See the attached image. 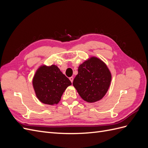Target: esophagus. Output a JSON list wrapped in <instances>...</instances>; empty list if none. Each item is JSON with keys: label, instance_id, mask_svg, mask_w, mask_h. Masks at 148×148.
<instances>
[{"label": "esophagus", "instance_id": "1", "mask_svg": "<svg viewBox=\"0 0 148 148\" xmlns=\"http://www.w3.org/2000/svg\"><path fill=\"white\" fill-rule=\"evenodd\" d=\"M69 79H70V82H71V83H73V77H70Z\"/></svg>", "mask_w": 148, "mask_h": 148}]
</instances>
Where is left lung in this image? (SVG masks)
<instances>
[{"label":"left lung","mask_w":148,"mask_h":148,"mask_svg":"<svg viewBox=\"0 0 148 148\" xmlns=\"http://www.w3.org/2000/svg\"><path fill=\"white\" fill-rule=\"evenodd\" d=\"M73 85L82 99L93 103L102 99L110 87L112 74L101 59L90 57L80 64Z\"/></svg>","instance_id":"left-lung-1"}]
</instances>
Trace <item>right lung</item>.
Returning a JSON list of instances; mask_svg holds the SVG:
<instances>
[{"mask_svg":"<svg viewBox=\"0 0 148 148\" xmlns=\"http://www.w3.org/2000/svg\"><path fill=\"white\" fill-rule=\"evenodd\" d=\"M35 95L44 104H57L67 87L71 84L69 79L56 65H40L32 79Z\"/></svg>","mask_w":148,"mask_h":148,"instance_id":"1","label":"right lung"}]
</instances>
